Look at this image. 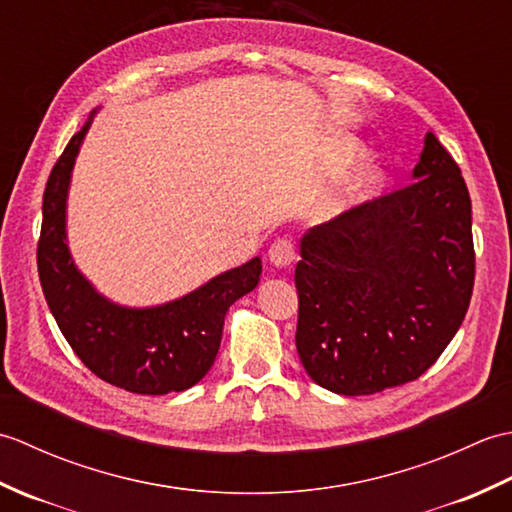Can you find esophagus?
<instances>
[{"mask_svg": "<svg viewBox=\"0 0 512 512\" xmlns=\"http://www.w3.org/2000/svg\"><path fill=\"white\" fill-rule=\"evenodd\" d=\"M295 257H297L295 244H292L290 239H277V242L268 250V259L275 268H288L292 262H295Z\"/></svg>", "mask_w": 512, "mask_h": 512, "instance_id": "obj_1", "label": "esophagus"}]
</instances>
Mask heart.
<instances>
[{"label": "heart", "instance_id": "1", "mask_svg": "<svg viewBox=\"0 0 512 512\" xmlns=\"http://www.w3.org/2000/svg\"><path fill=\"white\" fill-rule=\"evenodd\" d=\"M365 158V149L358 145V143H345L339 151V169H345L354 165V162L363 160ZM380 184H383V176H380V171L376 167H365L354 176L350 178V182L345 184V189L341 191L339 200L334 204V213L336 215H343L352 209H358V206H363L365 202H369L378 193Z\"/></svg>", "mask_w": 512, "mask_h": 512}]
</instances>
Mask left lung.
Returning <instances> with one entry per match:
<instances>
[{
    "label": "left lung",
    "instance_id": "obj_1",
    "mask_svg": "<svg viewBox=\"0 0 512 512\" xmlns=\"http://www.w3.org/2000/svg\"><path fill=\"white\" fill-rule=\"evenodd\" d=\"M409 187L303 233L297 352L341 396L416 380L460 330L475 279L460 167L424 136Z\"/></svg>",
    "mask_w": 512,
    "mask_h": 512
}]
</instances>
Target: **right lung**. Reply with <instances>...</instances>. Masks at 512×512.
Here are the masks:
<instances>
[{"label":"right lung","instance_id":"obj_1","mask_svg":"<svg viewBox=\"0 0 512 512\" xmlns=\"http://www.w3.org/2000/svg\"><path fill=\"white\" fill-rule=\"evenodd\" d=\"M96 112L72 136L43 193L37 248L43 295L74 354L105 383L147 396L184 391L211 369L222 343L226 312L257 288L262 259L253 257L158 306H121L96 290L74 264L68 244L72 171Z\"/></svg>","mask_w":512,"mask_h":512}]
</instances>
